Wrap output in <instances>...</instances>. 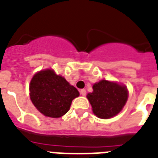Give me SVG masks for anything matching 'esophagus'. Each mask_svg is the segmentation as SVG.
I'll list each match as a JSON object with an SVG mask.
<instances>
[{"instance_id":"obj_1","label":"esophagus","mask_w":158,"mask_h":158,"mask_svg":"<svg viewBox=\"0 0 158 158\" xmlns=\"http://www.w3.org/2000/svg\"><path fill=\"white\" fill-rule=\"evenodd\" d=\"M79 92H80V94H81L82 96H85V95H86V90L85 89H81Z\"/></svg>"}]
</instances>
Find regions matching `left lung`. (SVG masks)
Instances as JSON below:
<instances>
[{"mask_svg":"<svg viewBox=\"0 0 158 158\" xmlns=\"http://www.w3.org/2000/svg\"><path fill=\"white\" fill-rule=\"evenodd\" d=\"M128 97L127 87L105 79L93 85V92L87 94L93 113L99 118L108 119L119 114Z\"/></svg>","mask_w":158,"mask_h":158,"instance_id":"8db88e82","label":"left lung"}]
</instances>
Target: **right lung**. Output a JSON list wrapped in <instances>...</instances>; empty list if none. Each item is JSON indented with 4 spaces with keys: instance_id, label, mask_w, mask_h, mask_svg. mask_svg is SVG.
I'll return each mask as SVG.
<instances>
[{
    "instance_id": "right-lung-1",
    "label": "right lung",
    "mask_w": 158,
    "mask_h": 158,
    "mask_svg": "<svg viewBox=\"0 0 158 158\" xmlns=\"http://www.w3.org/2000/svg\"><path fill=\"white\" fill-rule=\"evenodd\" d=\"M79 91L64 77L53 69L36 73L30 84V97L32 103L43 115L58 118L67 113Z\"/></svg>"
}]
</instances>
